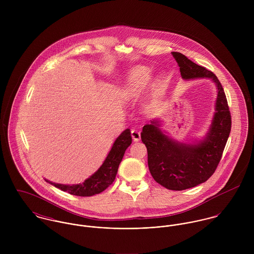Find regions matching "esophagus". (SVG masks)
I'll list each match as a JSON object with an SVG mask.
<instances>
[{
    "instance_id": "esophagus-1",
    "label": "esophagus",
    "mask_w": 254,
    "mask_h": 254,
    "mask_svg": "<svg viewBox=\"0 0 254 254\" xmlns=\"http://www.w3.org/2000/svg\"><path fill=\"white\" fill-rule=\"evenodd\" d=\"M131 136H132L134 142H139L141 140V134L137 130H132L131 131Z\"/></svg>"
}]
</instances>
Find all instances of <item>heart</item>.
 <instances>
[{"label": "heart", "instance_id": "obj_1", "mask_svg": "<svg viewBox=\"0 0 254 254\" xmlns=\"http://www.w3.org/2000/svg\"><path fill=\"white\" fill-rule=\"evenodd\" d=\"M151 81V73L145 67H137L130 73L124 88L127 99L134 100L145 94Z\"/></svg>", "mask_w": 254, "mask_h": 254}]
</instances>
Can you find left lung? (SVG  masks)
Returning <instances> with one entry per match:
<instances>
[{
  "mask_svg": "<svg viewBox=\"0 0 254 254\" xmlns=\"http://www.w3.org/2000/svg\"><path fill=\"white\" fill-rule=\"evenodd\" d=\"M184 80L207 78L217 89L215 112L205 137L192 143L171 139L153 119L143 127L142 142L147 149L148 169L153 179L168 190H183L207 181L215 172L231 132V113L221 83L214 73L173 52Z\"/></svg>",
  "mask_w": 254,
  "mask_h": 254,
  "instance_id": "left-lung-1",
  "label": "left lung"
}]
</instances>
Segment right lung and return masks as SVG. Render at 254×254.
Segmentation results:
<instances>
[{
	"label": "right lung",
	"instance_id": "add662e5",
	"mask_svg": "<svg viewBox=\"0 0 254 254\" xmlns=\"http://www.w3.org/2000/svg\"><path fill=\"white\" fill-rule=\"evenodd\" d=\"M132 144L130 129L124 130L114 141L108 156L101 167L83 183L74 185H64L53 183L47 179L46 182L54 185L56 188L67 191L73 195L92 196L104 191L115 180L118 166L124 156L125 150Z\"/></svg>",
	"mask_w": 254,
	"mask_h": 254
}]
</instances>
